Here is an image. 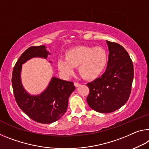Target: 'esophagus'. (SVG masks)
I'll return each instance as SVG.
<instances>
[{
	"label": "esophagus",
	"instance_id": "esophagus-1",
	"mask_svg": "<svg viewBox=\"0 0 149 149\" xmlns=\"http://www.w3.org/2000/svg\"><path fill=\"white\" fill-rule=\"evenodd\" d=\"M74 86L75 87H79V86H80V84H78V83H74Z\"/></svg>",
	"mask_w": 149,
	"mask_h": 149
}]
</instances>
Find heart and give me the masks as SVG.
Segmentation results:
<instances>
[{"label":"heart","mask_w":149,"mask_h":149,"mask_svg":"<svg viewBox=\"0 0 149 149\" xmlns=\"http://www.w3.org/2000/svg\"><path fill=\"white\" fill-rule=\"evenodd\" d=\"M108 60L107 51L102 47L78 46L66 52L65 58L58 60V67L63 74L68 76L78 66V72L83 78L93 80L104 72Z\"/></svg>","instance_id":"obj_1"}]
</instances>
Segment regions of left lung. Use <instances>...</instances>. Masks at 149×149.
Masks as SVG:
<instances>
[{"label": "left lung", "mask_w": 149, "mask_h": 149, "mask_svg": "<svg viewBox=\"0 0 149 149\" xmlns=\"http://www.w3.org/2000/svg\"><path fill=\"white\" fill-rule=\"evenodd\" d=\"M106 42L109 52L107 69L101 77L87 84L89 88L87 103L92 109L102 113L113 112L125 104L134 77L128 52L119 44Z\"/></svg>", "instance_id": "left-lung-1"}]
</instances>
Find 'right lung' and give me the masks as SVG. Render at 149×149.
<instances>
[{"instance_id":"1","label":"right lung","mask_w":149,"mask_h":149,"mask_svg":"<svg viewBox=\"0 0 149 149\" xmlns=\"http://www.w3.org/2000/svg\"><path fill=\"white\" fill-rule=\"evenodd\" d=\"M50 53L45 46H32L18 59L13 69L12 85L18 105L34 121L40 123H52L62 117L67 110L68 99L75 90L74 83L52 77L48 86L38 95L26 90L21 80L22 64L34 58L46 59ZM49 62L52 63L51 61Z\"/></svg>"}]
</instances>
